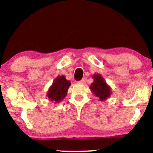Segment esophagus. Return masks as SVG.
Masks as SVG:
<instances>
[{"label":"esophagus","mask_w":153,"mask_h":153,"mask_svg":"<svg viewBox=\"0 0 153 153\" xmlns=\"http://www.w3.org/2000/svg\"><path fill=\"white\" fill-rule=\"evenodd\" d=\"M86 81V78H82V79H81V81H78V83H79V84H85Z\"/></svg>","instance_id":"esophagus-1"}]
</instances>
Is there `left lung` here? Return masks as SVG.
Returning <instances> with one entry per match:
<instances>
[{"label": "left lung", "mask_w": 153, "mask_h": 153, "mask_svg": "<svg viewBox=\"0 0 153 153\" xmlns=\"http://www.w3.org/2000/svg\"><path fill=\"white\" fill-rule=\"evenodd\" d=\"M93 78L94 82L90 86L92 92L97 97H99L101 101H104L109 98L111 94L110 88L106 84L104 78L100 75H95Z\"/></svg>", "instance_id": "8db88e82"}]
</instances>
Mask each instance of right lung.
<instances>
[{
	"label": "right lung",
	"mask_w": 153,
	"mask_h": 153,
	"mask_svg": "<svg viewBox=\"0 0 153 153\" xmlns=\"http://www.w3.org/2000/svg\"><path fill=\"white\" fill-rule=\"evenodd\" d=\"M71 85L70 81L66 80L64 76H59L54 81L52 86L48 91L47 96L51 101L58 103L67 95L68 89Z\"/></svg>",
	"instance_id": "right-lung-1"
}]
</instances>
